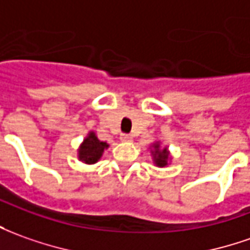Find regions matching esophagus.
<instances>
[{
    "instance_id": "esophagus-1",
    "label": "esophagus",
    "mask_w": 250,
    "mask_h": 250,
    "mask_svg": "<svg viewBox=\"0 0 250 250\" xmlns=\"http://www.w3.org/2000/svg\"><path fill=\"white\" fill-rule=\"evenodd\" d=\"M120 140H121V142H132V136L122 133V135L120 136Z\"/></svg>"
}]
</instances>
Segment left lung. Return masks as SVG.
Returning a JSON list of instances; mask_svg holds the SVG:
<instances>
[{"instance_id":"1","label":"left lung","mask_w":250,"mask_h":250,"mask_svg":"<svg viewBox=\"0 0 250 250\" xmlns=\"http://www.w3.org/2000/svg\"><path fill=\"white\" fill-rule=\"evenodd\" d=\"M151 155L155 166L158 167H165L167 166L168 162L171 161V155L167 147H162L161 142H155L151 144Z\"/></svg>"}]
</instances>
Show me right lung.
I'll use <instances>...</instances> for the list:
<instances>
[{
    "instance_id": "obj_1",
    "label": "right lung",
    "mask_w": 250,
    "mask_h": 250,
    "mask_svg": "<svg viewBox=\"0 0 250 250\" xmlns=\"http://www.w3.org/2000/svg\"><path fill=\"white\" fill-rule=\"evenodd\" d=\"M107 148V143L101 142L98 139V136L95 135V132L91 130L77 149V158H79V161L85 163V165H94L102 158L103 152Z\"/></svg>"
}]
</instances>
